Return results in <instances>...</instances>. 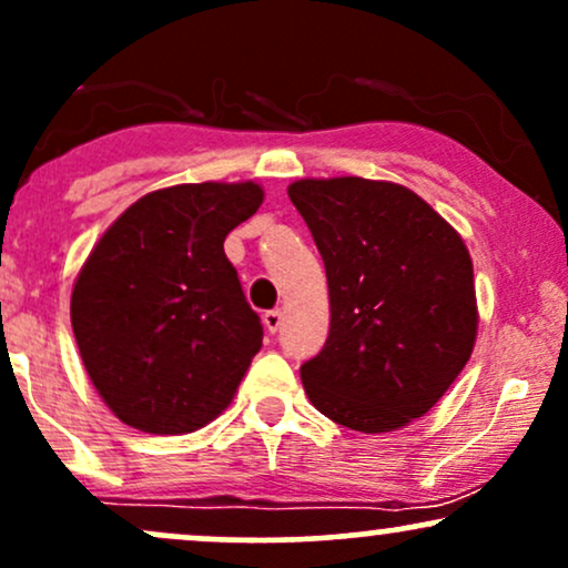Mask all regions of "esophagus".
Wrapping results in <instances>:
<instances>
[{
	"mask_svg": "<svg viewBox=\"0 0 568 568\" xmlns=\"http://www.w3.org/2000/svg\"><path fill=\"white\" fill-rule=\"evenodd\" d=\"M264 325H266V331H270V334H277L280 325H283V312H280V310L264 312Z\"/></svg>",
	"mask_w": 568,
	"mask_h": 568,
	"instance_id": "obj_1",
	"label": "esophagus"
}]
</instances>
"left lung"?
I'll return each mask as SVG.
<instances>
[{"mask_svg":"<svg viewBox=\"0 0 568 568\" xmlns=\"http://www.w3.org/2000/svg\"><path fill=\"white\" fill-rule=\"evenodd\" d=\"M288 197L328 277L331 331L302 366L306 397L357 433L425 416L478 334L465 243L419 194L389 181L302 179Z\"/></svg>","mask_w":568,"mask_h":568,"instance_id":"8db88e82","label":"left lung"}]
</instances>
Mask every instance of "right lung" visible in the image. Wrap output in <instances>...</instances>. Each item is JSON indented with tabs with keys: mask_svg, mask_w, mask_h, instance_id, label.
<instances>
[{
	"mask_svg": "<svg viewBox=\"0 0 568 568\" xmlns=\"http://www.w3.org/2000/svg\"><path fill=\"white\" fill-rule=\"evenodd\" d=\"M262 202L253 181L158 189L90 251L71 291V328L116 419L184 435L230 406L264 328L224 240Z\"/></svg>",
	"mask_w": 568,
	"mask_h": 568,
	"instance_id": "right-lung-1",
	"label": "right lung"
}]
</instances>
